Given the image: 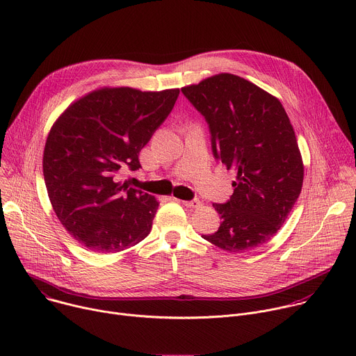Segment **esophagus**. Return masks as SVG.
I'll return each instance as SVG.
<instances>
[{
    "instance_id": "1",
    "label": "esophagus",
    "mask_w": 356,
    "mask_h": 356,
    "mask_svg": "<svg viewBox=\"0 0 356 356\" xmlns=\"http://www.w3.org/2000/svg\"><path fill=\"white\" fill-rule=\"evenodd\" d=\"M181 202H183V204H184L186 207H188V209H200V207H201V201L197 200V198L190 200V201H181Z\"/></svg>"
}]
</instances>
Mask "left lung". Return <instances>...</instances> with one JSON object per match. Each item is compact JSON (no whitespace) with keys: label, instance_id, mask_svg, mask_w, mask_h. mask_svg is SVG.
Wrapping results in <instances>:
<instances>
[{"label":"left lung","instance_id":"left-lung-1","mask_svg":"<svg viewBox=\"0 0 356 356\" xmlns=\"http://www.w3.org/2000/svg\"><path fill=\"white\" fill-rule=\"evenodd\" d=\"M181 92L206 118L214 158L236 170L229 200L213 204L221 218L218 231L201 236L231 253L264 245L284 224L304 177L296 134L282 103L229 73L183 87Z\"/></svg>","mask_w":356,"mask_h":356}]
</instances>
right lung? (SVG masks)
<instances>
[{"label": "right lung", "mask_w": 356, "mask_h": 356, "mask_svg": "<svg viewBox=\"0 0 356 356\" xmlns=\"http://www.w3.org/2000/svg\"><path fill=\"white\" fill-rule=\"evenodd\" d=\"M179 92L99 88L74 101L50 129L43 150L49 200L66 231L87 249L114 253L149 235L159 202L120 176L140 168V149Z\"/></svg>", "instance_id": "obj_1"}]
</instances>
